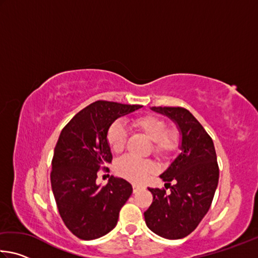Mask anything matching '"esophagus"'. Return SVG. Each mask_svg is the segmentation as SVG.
Listing matches in <instances>:
<instances>
[{
    "instance_id": "1",
    "label": "esophagus",
    "mask_w": 258,
    "mask_h": 258,
    "mask_svg": "<svg viewBox=\"0 0 258 258\" xmlns=\"http://www.w3.org/2000/svg\"><path fill=\"white\" fill-rule=\"evenodd\" d=\"M143 186L142 185H139V184H133V192H138L140 190H142Z\"/></svg>"
}]
</instances>
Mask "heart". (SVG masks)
I'll return each instance as SVG.
<instances>
[{"mask_svg": "<svg viewBox=\"0 0 258 258\" xmlns=\"http://www.w3.org/2000/svg\"><path fill=\"white\" fill-rule=\"evenodd\" d=\"M132 125L152 141L150 151L158 158H167L180 146V132L176 127L167 126L161 117L143 115L132 119ZM107 143L110 149L119 154L125 149L127 133L119 121L112 123L107 131ZM156 166L150 159H139L133 156H124L117 160L115 171L119 176L131 182L141 183L155 172Z\"/></svg>", "mask_w": 258, "mask_h": 258, "instance_id": "b5f03b06", "label": "heart"}]
</instances>
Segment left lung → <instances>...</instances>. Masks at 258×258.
Here are the masks:
<instances>
[{
	"label": "left lung",
	"mask_w": 258,
	"mask_h": 258,
	"mask_svg": "<svg viewBox=\"0 0 258 258\" xmlns=\"http://www.w3.org/2000/svg\"><path fill=\"white\" fill-rule=\"evenodd\" d=\"M151 109L177 124L182 152L160 175L166 189L149 187L154 200L145 212V220L148 228L160 237L181 239L197 228L212 205L220 176L215 148L189 110L181 107ZM167 186L171 187L169 192L165 191Z\"/></svg>",
	"instance_id": "obj_1"
}]
</instances>
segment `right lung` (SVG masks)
Instances as JSON below:
<instances>
[{"label":"right lung","instance_id":"add662e5","mask_svg":"<svg viewBox=\"0 0 258 258\" xmlns=\"http://www.w3.org/2000/svg\"><path fill=\"white\" fill-rule=\"evenodd\" d=\"M142 106L99 100L82 109L61 131L52 158L51 186L64 225L83 240L98 239L115 228L132 185L111 176L97 184L98 172L111 163L107 131L118 117Z\"/></svg>","mask_w":258,"mask_h":258}]
</instances>
